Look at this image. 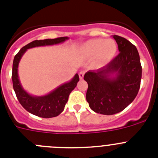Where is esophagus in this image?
<instances>
[{
	"label": "esophagus",
	"instance_id": "esophagus-1",
	"mask_svg": "<svg viewBox=\"0 0 158 158\" xmlns=\"http://www.w3.org/2000/svg\"><path fill=\"white\" fill-rule=\"evenodd\" d=\"M84 75H85V71L82 70L79 73V77H80V79H83Z\"/></svg>",
	"mask_w": 158,
	"mask_h": 158
}]
</instances>
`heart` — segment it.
<instances>
[{"mask_svg": "<svg viewBox=\"0 0 158 158\" xmlns=\"http://www.w3.org/2000/svg\"><path fill=\"white\" fill-rule=\"evenodd\" d=\"M117 46L111 40L96 39L88 41L81 47V52L85 56L92 57L97 55L100 62H108L116 54Z\"/></svg>", "mask_w": 158, "mask_h": 158, "instance_id": "b5f03b06", "label": "heart"}]
</instances>
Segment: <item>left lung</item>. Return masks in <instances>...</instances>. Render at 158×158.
<instances>
[{
	"label": "left lung",
	"mask_w": 158,
	"mask_h": 158,
	"mask_svg": "<svg viewBox=\"0 0 158 158\" xmlns=\"http://www.w3.org/2000/svg\"><path fill=\"white\" fill-rule=\"evenodd\" d=\"M119 54L106 66L89 70L86 100L93 111L102 115L120 112L132 103L140 89L142 65L136 47L125 38L114 35Z\"/></svg>",
	"instance_id": "obj_1"
}]
</instances>
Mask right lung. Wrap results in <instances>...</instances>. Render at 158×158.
Masks as SVG:
<instances>
[{"mask_svg":"<svg viewBox=\"0 0 158 158\" xmlns=\"http://www.w3.org/2000/svg\"><path fill=\"white\" fill-rule=\"evenodd\" d=\"M68 39V37H60L52 40L47 39L43 40H35L22 47L14 57L12 73L14 91L16 93L18 100L23 108L36 116L42 118H52L60 115L63 111L69 94L75 89L77 84L79 81V76L77 73L70 81L58 86L54 91L46 96H31L25 91L19 82L18 76V65L19 61L27 49L41 46L58 44L63 43Z\"/></svg>","mask_w":158,"mask_h":158,"instance_id":"obj_1","label":"right lung"}]
</instances>
